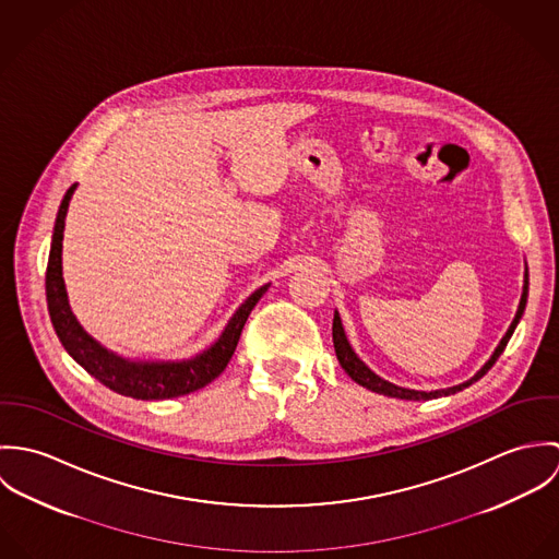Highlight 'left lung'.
<instances>
[{"label":"left lung","instance_id":"1","mask_svg":"<svg viewBox=\"0 0 559 559\" xmlns=\"http://www.w3.org/2000/svg\"><path fill=\"white\" fill-rule=\"evenodd\" d=\"M527 275H525V288H523V297H521V304H519V310H516V317L512 320V324H510V329H508V333L503 335V340L499 342V346L495 348V353H492V357L484 364V368L479 370L478 374L474 377V379H469L467 383H461V385H456V388H448V390H437V392H415V390H404V388H399V385H394V383H390V381H385V379H381V377H377L357 355H355V350L350 348V344H348V340H346V335H344V329H342V320L337 317V312L333 314V346H335V355H337V361H340V366L344 368V372L355 381V383H359V385H364L366 390H372V392H377V394H383V396H392V399H402V400H430V399H441V396H450V394H456V392H463L465 388H469L472 383H476L479 381L492 366H495V361L499 359V355L503 353V348H506V344H508V340L512 337V333H514V329H516V324H519V320L523 317V310H525V304H527Z\"/></svg>","mask_w":559,"mask_h":559}]
</instances>
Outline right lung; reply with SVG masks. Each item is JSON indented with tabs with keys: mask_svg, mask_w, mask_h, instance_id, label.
Masks as SVG:
<instances>
[{
	"mask_svg": "<svg viewBox=\"0 0 559 559\" xmlns=\"http://www.w3.org/2000/svg\"><path fill=\"white\" fill-rule=\"evenodd\" d=\"M75 191V185L67 191L60 213L56 219L51 253L47 262V306L49 317L53 322V329L69 350V355L80 364L83 370H87L94 379H98L105 388H109L116 394L138 400H165L178 399L191 392L202 390L211 381H215L233 359L237 344H239L240 331L245 326V320L253 306L260 301V297L266 293L269 284L258 288L228 322L222 337L202 355L189 361L180 364H133L116 357L114 353H107L100 344H96L73 317L64 280H62V239H64V219L69 211L71 195Z\"/></svg>",
	"mask_w": 559,
	"mask_h": 559,
	"instance_id": "obj_1",
	"label": "right lung"
}]
</instances>
